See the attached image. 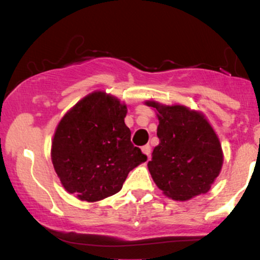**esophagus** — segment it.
<instances>
[{
  "label": "esophagus",
  "instance_id": "1",
  "mask_svg": "<svg viewBox=\"0 0 260 260\" xmlns=\"http://www.w3.org/2000/svg\"><path fill=\"white\" fill-rule=\"evenodd\" d=\"M142 151H143V154L147 155L148 159H150V153H151V148H150V145H144V147L142 148Z\"/></svg>",
  "mask_w": 260,
  "mask_h": 260
}]
</instances>
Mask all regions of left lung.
<instances>
[{
  "instance_id": "left-lung-1",
  "label": "left lung",
  "mask_w": 260,
  "mask_h": 260,
  "mask_svg": "<svg viewBox=\"0 0 260 260\" xmlns=\"http://www.w3.org/2000/svg\"><path fill=\"white\" fill-rule=\"evenodd\" d=\"M155 109L160 143L148 169L169 198L188 201L209 192L221 171L223 154L219 137L202 112L183 105L145 101Z\"/></svg>"
}]
</instances>
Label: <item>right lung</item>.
Here are the masks:
<instances>
[{"label":"right lung","instance_id":"right-lung-1","mask_svg":"<svg viewBox=\"0 0 260 260\" xmlns=\"http://www.w3.org/2000/svg\"><path fill=\"white\" fill-rule=\"evenodd\" d=\"M127 106L105 91L86 95L56 127L51 160L62 186L80 201L120 192L129 171L147 161L131 143Z\"/></svg>","mask_w":260,"mask_h":260}]
</instances>
